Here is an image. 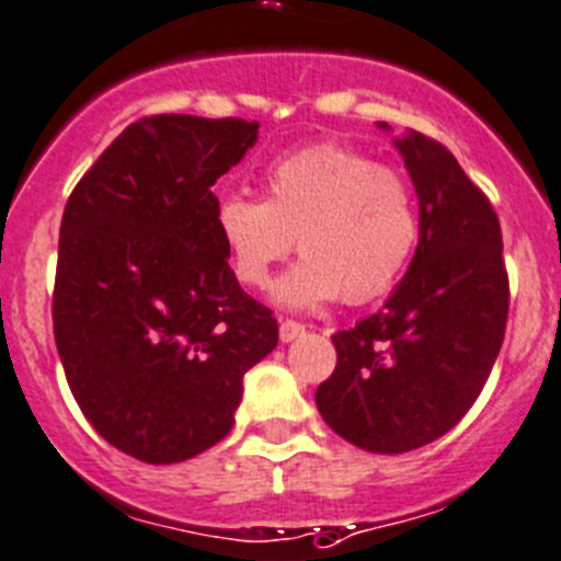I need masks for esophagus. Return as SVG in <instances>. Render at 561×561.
Returning <instances> with one entry per match:
<instances>
[{"mask_svg":"<svg viewBox=\"0 0 561 561\" xmlns=\"http://www.w3.org/2000/svg\"><path fill=\"white\" fill-rule=\"evenodd\" d=\"M304 334V323H296V320H282L279 323V340L293 342L296 336Z\"/></svg>","mask_w":561,"mask_h":561,"instance_id":"obj_1","label":"esophagus"}]
</instances>
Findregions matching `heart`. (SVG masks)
I'll use <instances>...</instances> for the list:
<instances>
[{"label": "heart", "mask_w": 561, "mask_h": 561, "mask_svg": "<svg viewBox=\"0 0 561 561\" xmlns=\"http://www.w3.org/2000/svg\"><path fill=\"white\" fill-rule=\"evenodd\" d=\"M216 230L249 287L268 285L298 238L304 257L276 285V301L309 309L336 296L367 304L389 293L416 254L422 216L400 170L340 145H312L271 164L265 199H221Z\"/></svg>", "instance_id": "1"}]
</instances>
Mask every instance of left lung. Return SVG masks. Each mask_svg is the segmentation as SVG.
<instances>
[{"label":"left lung","mask_w":561,"mask_h":561,"mask_svg":"<svg viewBox=\"0 0 561 561\" xmlns=\"http://www.w3.org/2000/svg\"><path fill=\"white\" fill-rule=\"evenodd\" d=\"M394 145L419 197V249L383 309L331 336L336 367L314 391L336 436L380 455L458 425L491 375L510 309L491 199L431 136L408 130Z\"/></svg>","instance_id":"8db88e82"}]
</instances>
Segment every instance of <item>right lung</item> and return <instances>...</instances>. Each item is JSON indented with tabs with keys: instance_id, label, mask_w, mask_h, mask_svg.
Wrapping results in <instances>:
<instances>
[{
	"instance_id": "obj_1",
	"label": "right lung",
	"mask_w": 561,
	"mask_h": 561,
	"mask_svg": "<svg viewBox=\"0 0 561 561\" xmlns=\"http://www.w3.org/2000/svg\"><path fill=\"white\" fill-rule=\"evenodd\" d=\"M260 123L153 114L76 183L59 225L54 340L98 436L145 463H181L236 422L243 375L279 325L243 293L216 230L214 183Z\"/></svg>"
}]
</instances>
